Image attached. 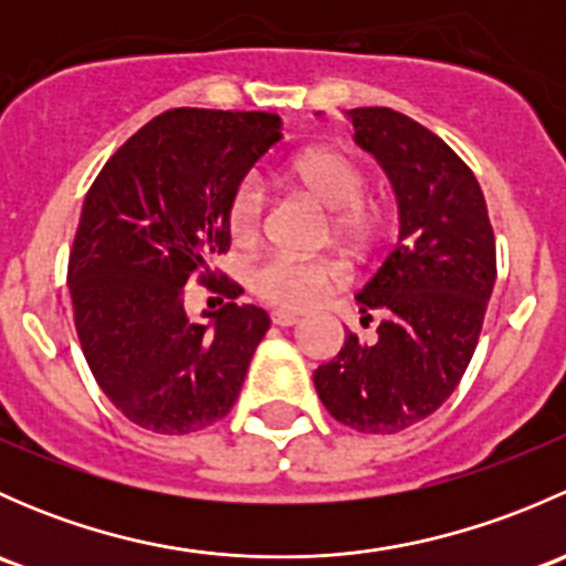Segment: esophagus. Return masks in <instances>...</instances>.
I'll list each match as a JSON object with an SVG mask.
<instances>
[{"mask_svg": "<svg viewBox=\"0 0 566 566\" xmlns=\"http://www.w3.org/2000/svg\"><path fill=\"white\" fill-rule=\"evenodd\" d=\"M271 319L276 325H284V328H287V325H295L298 323V312H290V310H273L271 312Z\"/></svg>", "mask_w": 566, "mask_h": 566, "instance_id": "esophagus-1", "label": "esophagus"}]
</instances>
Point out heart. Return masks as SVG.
<instances>
[{
  "label": "heart",
  "instance_id": "obj_1",
  "mask_svg": "<svg viewBox=\"0 0 566 566\" xmlns=\"http://www.w3.org/2000/svg\"><path fill=\"white\" fill-rule=\"evenodd\" d=\"M290 177L328 208V232L353 251L373 247L378 235V213L369 205L367 172L347 153L334 147H312L290 164ZM268 193L256 177H243L227 199V230L238 247L260 241ZM345 279V271L325 256L271 254L251 271L256 298L282 310H310L331 287Z\"/></svg>",
  "mask_w": 566,
  "mask_h": 566
}]
</instances>
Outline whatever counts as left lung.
<instances>
[{
	"label": "left lung",
	"mask_w": 566,
	"mask_h": 566,
	"mask_svg": "<svg viewBox=\"0 0 566 566\" xmlns=\"http://www.w3.org/2000/svg\"><path fill=\"white\" fill-rule=\"evenodd\" d=\"M356 142L389 172L399 243L356 293L375 339L347 334L315 369L339 424L394 436L436 413L465 375L495 284V235L471 167L416 119L386 106L350 112Z\"/></svg>",
	"instance_id": "obj_1"
}]
</instances>
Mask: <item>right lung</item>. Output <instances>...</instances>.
<instances>
[{
  "label": "right lung",
  "mask_w": 566,
  "mask_h": 566,
  "mask_svg": "<svg viewBox=\"0 0 566 566\" xmlns=\"http://www.w3.org/2000/svg\"><path fill=\"white\" fill-rule=\"evenodd\" d=\"M268 112L169 108L117 147L90 186L67 256L73 323L95 384L134 424L188 436L224 419L271 317L235 304L213 268L230 249L227 199L282 139ZM228 304L185 312L190 282Z\"/></svg>",
  "instance_id": "right-lung-1"
}]
</instances>
